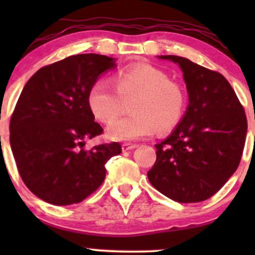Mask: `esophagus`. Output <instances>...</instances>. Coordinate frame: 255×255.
I'll use <instances>...</instances> for the list:
<instances>
[{"label":"esophagus","instance_id":"esophagus-1","mask_svg":"<svg viewBox=\"0 0 255 255\" xmlns=\"http://www.w3.org/2000/svg\"><path fill=\"white\" fill-rule=\"evenodd\" d=\"M137 144H129V143H125L122 144V150L127 151V150H132V149L137 148Z\"/></svg>","mask_w":255,"mask_h":255}]
</instances>
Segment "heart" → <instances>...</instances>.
Wrapping results in <instances>:
<instances>
[{"instance_id":"1","label":"heart","mask_w":255,"mask_h":255,"mask_svg":"<svg viewBox=\"0 0 255 255\" xmlns=\"http://www.w3.org/2000/svg\"><path fill=\"white\" fill-rule=\"evenodd\" d=\"M113 86L115 87L107 80L99 79L87 94L89 109L104 123L118 114L124 101L132 100L131 115L112 121L107 127L111 139H140L155 130L168 133L184 118L186 111L184 89L155 66L142 64L122 69L113 75Z\"/></svg>"}]
</instances>
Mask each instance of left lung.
<instances>
[{
    "label": "left lung",
    "mask_w": 255,
    "mask_h": 255,
    "mask_svg": "<svg viewBox=\"0 0 255 255\" xmlns=\"http://www.w3.org/2000/svg\"><path fill=\"white\" fill-rule=\"evenodd\" d=\"M184 73L189 107L176 129L156 144L150 184L181 204L205 201L237 170L247 135V116L222 74L186 58L164 55Z\"/></svg>",
    "instance_id": "obj_1"
}]
</instances>
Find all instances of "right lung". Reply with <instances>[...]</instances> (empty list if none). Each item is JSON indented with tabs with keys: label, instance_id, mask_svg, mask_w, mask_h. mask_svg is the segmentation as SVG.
Wrapping results in <instances>:
<instances>
[{
	"label": "right lung",
	"instance_id": "obj_1",
	"mask_svg": "<svg viewBox=\"0 0 255 255\" xmlns=\"http://www.w3.org/2000/svg\"><path fill=\"white\" fill-rule=\"evenodd\" d=\"M115 66L112 58L78 54L43 66L25 84L9 121V143L25 186L51 205L79 204L106 177L112 142L85 148L102 134L87 104L91 85Z\"/></svg>",
	"mask_w": 255,
	"mask_h": 255
}]
</instances>
